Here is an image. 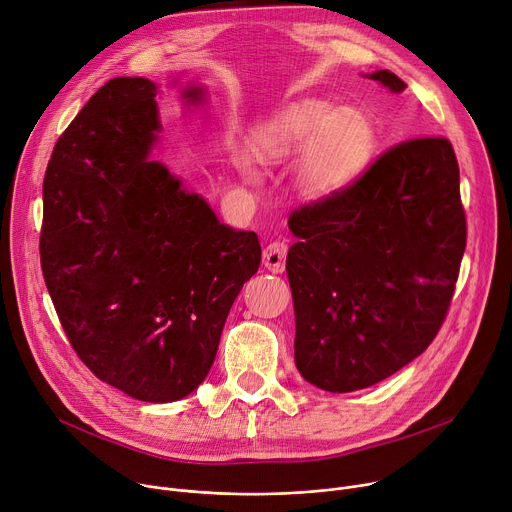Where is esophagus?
I'll use <instances>...</instances> for the list:
<instances>
[{"label":"esophagus","mask_w":512,"mask_h":512,"mask_svg":"<svg viewBox=\"0 0 512 512\" xmlns=\"http://www.w3.org/2000/svg\"><path fill=\"white\" fill-rule=\"evenodd\" d=\"M286 255H288V245L284 241H273L263 251V265L271 273H282L286 269Z\"/></svg>","instance_id":"1"}]
</instances>
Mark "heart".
Segmentation results:
<instances>
[{"label": "heart", "instance_id": "obj_1", "mask_svg": "<svg viewBox=\"0 0 512 512\" xmlns=\"http://www.w3.org/2000/svg\"><path fill=\"white\" fill-rule=\"evenodd\" d=\"M376 147L369 118L353 108L306 98L259 122L249 136V155L263 165L300 159L298 190L310 198H329L363 171ZM237 165L253 175V163L237 153Z\"/></svg>", "mask_w": 512, "mask_h": 512}]
</instances>
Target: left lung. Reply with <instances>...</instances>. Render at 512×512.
Listing matches in <instances>:
<instances>
[{"instance_id":"8db88e82","label":"left lung","mask_w":512,"mask_h":512,"mask_svg":"<svg viewBox=\"0 0 512 512\" xmlns=\"http://www.w3.org/2000/svg\"><path fill=\"white\" fill-rule=\"evenodd\" d=\"M402 94L392 71L369 73ZM286 259L294 359L306 382L343 394L421 355L445 320L466 251L459 165L447 138L386 151L349 188L296 210Z\"/></svg>"}]
</instances>
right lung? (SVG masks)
Here are the masks:
<instances>
[{
    "label": "right lung",
    "instance_id": "1",
    "mask_svg": "<svg viewBox=\"0 0 512 512\" xmlns=\"http://www.w3.org/2000/svg\"><path fill=\"white\" fill-rule=\"evenodd\" d=\"M155 96L151 79L114 77L61 134L42 183L40 265L79 359L130 398L175 402L206 380L261 245L149 159ZM181 98L200 106L206 89L190 83Z\"/></svg>",
    "mask_w": 512,
    "mask_h": 512
}]
</instances>
